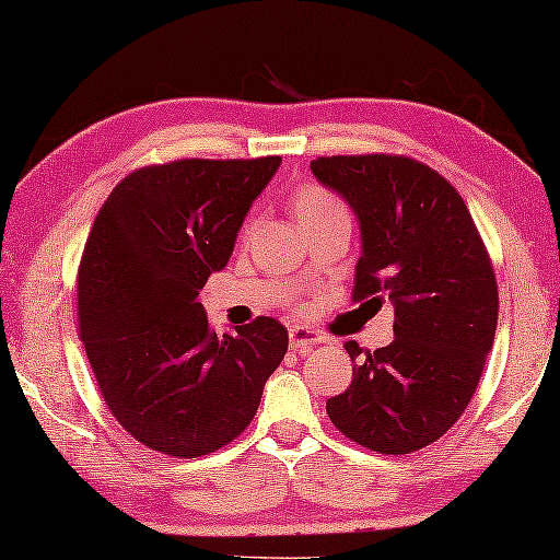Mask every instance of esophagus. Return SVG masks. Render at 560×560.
<instances>
[{
  "instance_id": "esophagus-1",
  "label": "esophagus",
  "mask_w": 560,
  "mask_h": 560,
  "mask_svg": "<svg viewBox=\"0 0 560 560\" xmlns=\"http://www.w3.org/2000/svg\"><path fill=\"white\" fill-rule=\"evenodd\" d=\"M290 349L293 351H308L311 347H316V343L324 341V336H318L316 331H308V328H301V326H293L290 328Z\"/></svg>"
}]
</instances>
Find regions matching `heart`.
I'll list each match as a JSON object with an SVG mask.
<instances>
[{"label": "heart", "mask_w": 560, "mask_h": 560, "mask_svg": "<svg viewBox=\"0 0 560 560\" xmlns=\"http://www.w3.org/2000/svg\"><path fill=\"white\" fill-rule=\"evenodd\" d=\"M339 209H341L339 201H336L328 190L318 188V186H301L293 194V211H295L298 221L324 217V213H331Z\"/></svg>", "instance_id": "1"}]
</instances>
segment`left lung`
Listing matches in <instances>:
<instances>
[{
	"label": "left lung",
	"mask_w": 560,
	"mask_h": 560,
	"mask_svg": "<svg viewBox=\"0 0 560 560\" xmlns=\"http://www.w3.org/2000/svg\"><path fill=\"white\" fill-rule=\"evenodd\" d=\"M311 171L359 221L354 301L395 303L387 347L347 341L354 380L326 412L359 446L412 454L462 418L479 385L500 305L492 262L464 198L418 160L336 155Z\"/></svg>",
	"instance_id": "left-lung-1"
}]
</instances>
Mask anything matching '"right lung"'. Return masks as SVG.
I'll list each match as a JSON object with an SVG mask.
<instances>
[{"mask_svg":"<svg viewBox=\"0 0 560 560\" xmlns=\"http://www.w3.org/2000/svg\"><path fill=\"white\" fill-rule=\"evenodd\" d=\"M280 158L175 160L135 171L91 226L79 270V328L104 402L129 435L196 458L234 441L288 351L259 316L209 326L198 293L224 270Z\"/></svg>","mask_w":560,"mask_h":560,"instance_id":"obj_1","label":"right lung"}]
</instances>
